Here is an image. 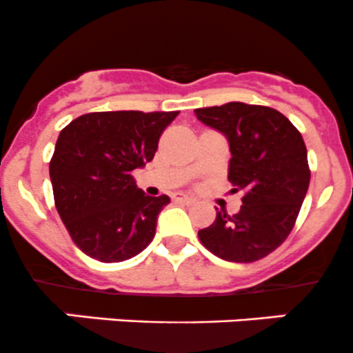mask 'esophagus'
Listing matches in <instances>:
<instances>
[{
    "instance_id": "obj_1",
    "label": "esophagus",
    "mask_w": 353,
    "mask_h": 353,
    "mask_svg": "<svg viewBox=\"0 0 353 353\" xmlns=\"http://www.w3.org/2000/svg\"><path fill=\"white\" fill-rule=\"evenodd\" d=\"M172 199H173V201H175V202H181V204H192V202H194V199L187 197V195H181V194L172 195Z\"/></svg>"
}]
</instances>
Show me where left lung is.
<instances>
[{
	"label": "left lung",
	"instance_id": "left-lung-1",
	"mask_svg": "<svg viewBox=\"0 0 353 353\" xmlns=\"http://www.w3.org/2000/svg\"><path fill=\"white\" fill-rule=\"evenodd\" d=\"M195 114L226 135L228 180L233 192H243L240 211L216 212L214 223L199 230V240L219 259H263L290 235L309 188L302 135L285 114L259 104L228 103L199 108Z\"/></svg>",
	"mask_w": 353,
	"mask_h": 353
}]
</instances>
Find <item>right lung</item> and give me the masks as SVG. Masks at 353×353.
Wrapping results in <instances>:
<instances>
[{"mask_svg":"<svg viewBox=\"0 0 353 353\" xmlns=\"http://www.w3.org/2000/svg\"><path fill=\"white\" fill-rule=\"evenodd\" d=\"M176 117L178 111H96L59 132L50 161L54 205L83 254L121 263L152 242L170 197L145 195L132 172L152 161Z\"/></svg>","mask_w":353,"mask_h":353,"instance_id":"obj_1","label":"right lung"}]
</instances>
